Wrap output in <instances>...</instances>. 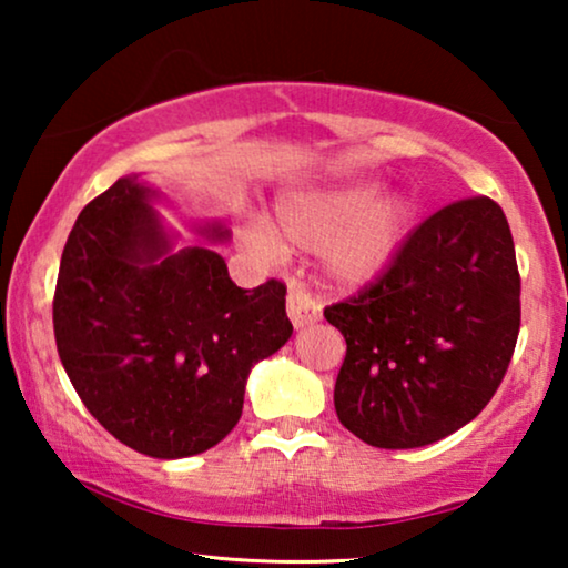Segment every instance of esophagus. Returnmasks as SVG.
I'll list each match as a JSON object with an SVG mask.
<instances>
[{
  "label": "esophagus",
  "instance_id": "1",
  "mask_svg": "<svg viewBox=\"0 0 568 568\" xmlns=\"http://www.w3.org/2000/svg\"><path fill=\"white\" fill-rule=\"evenodd\" d=\"M286 315H290L294 328H305V325H313L321 317V305L305 286L292 282L290 294H286Z\"/></svg>",
  "mask_w": 568,
  "mask_h": 568
}]
</instances>
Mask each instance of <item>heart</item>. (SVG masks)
I'll return each mask as SVG.
<instances>
[{
  "label": "heart",
  "instance_id": "b5f03b06",
  "mask_svg": "<svg viewBox=\"0 0 568 568\" xmlns=\"http://www.w3.org/2000/svg\"><path fill=\"white\" fill-rule=\"evenodd\" d=\"M414 227V201L400 191L377 193L364 175H344L282 193L274 232L253 230L255 245L282 255L284 245L321 247L325 274L344 290L377 282Z\"/></svg>",
  "mask_w": 568,
  "mask_h": 568
}]
</instances>
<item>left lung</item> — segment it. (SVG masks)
<instances>
[{
	"mask_svg": "<svg viewBox=\"0 0 568 568\" xmlns=\"http://www.w3.org/2000/svg\"><path fill=\"white\" fill-rule=\"evenodd\" d=\"M323 315L346 338L338 422L383 449L445 439L486 408L515 354L519 271L501 206H442L377 282Z\"/></svg>",
	"mask_w": 568,
	"mask_h": 568,
	"instance_id": "left-lung-1",
	"label": "left lung"
}]
</instances>
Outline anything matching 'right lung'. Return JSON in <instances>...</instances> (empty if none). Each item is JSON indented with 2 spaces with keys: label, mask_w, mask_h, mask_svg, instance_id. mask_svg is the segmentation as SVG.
<instances>
[{
  "label": "right lung",
  "mask_w": 568,
  "mask_h": 568,
  "mask_svg": "<svg viewBox=\"0 0 568 568\" xmlns=\"http://www.w3.org/2000/svg\"><path fill=\"white\" fill-rule=\"evenodd\" d=\"M136 175L77 216L53 294L59 359L84 406L136 453L175 460L214 447L243 414L253 364L292 336L286 286L240 290L212 247L173 253ZM209 240H227L206 224Z\"/></svg>",
  "instance_id": "add662e5"
}]
</instances>
